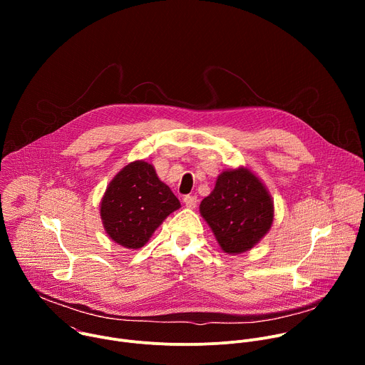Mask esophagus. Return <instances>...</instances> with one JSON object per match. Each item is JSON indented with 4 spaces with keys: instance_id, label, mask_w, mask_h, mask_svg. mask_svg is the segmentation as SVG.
I'll return each mask as SVG.
<instances>
[{
    "instance_id": "esophagus-1",
    "label": "esophagus",
    "mask_w": 365,
    "mask_h": 365,
    "mask_svg": "<svg viewBox=\"0 0 365 365\" xmlns=\"http://www.w3.org/2000/svg\"><path fill=\"white\" fill-rule=\"evenodd\" d=\"M183 202H185V205H186L187 207H190V210H193V207H196V205H197L196 196H190V195L185 196V197H183Z\"/></svg>"
}]
</instances>
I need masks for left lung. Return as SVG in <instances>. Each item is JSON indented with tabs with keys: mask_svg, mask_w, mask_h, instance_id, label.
Here are the masks:
<instances>
[{
	"mask_svg": "<svg viewBox=\"0 0 365 365\" xmlns=\"http://www.w3.org/2000/svg\"><path fill=\"white\" fill-rule=\"evenodd\" d=\"M199 211L227 254H241L257 245L272 228L274 203L262 179L241 166L224 170Z\"/></svg>",
	"mask_w": 365,
	"mask_h": 365,
	"instance_id": "8db88e82",
	"label": "left lung"
}]
</instances>
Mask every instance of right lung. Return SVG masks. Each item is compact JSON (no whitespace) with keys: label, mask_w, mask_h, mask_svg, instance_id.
Here are the masks:
<instances>
[{"label":"right lung","mask_w":365,"mask_h":365,"mask_svg":"<svg viewBox=\"0 0 365 365\" xmlns=\"http://www.w3.org/2000/svg\"><path fill=\"white\" fill-rule=\"evenodd\" d=\"M179 207V199L159 179L153 165L135 160L110 182L101 199L99 214L103 230L114 242L137 250Z\"/></svg>","instance_id":"1"}]
</instances>
